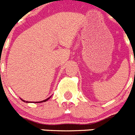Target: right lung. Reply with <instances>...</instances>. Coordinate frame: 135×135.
I'll return each mask as SVG.
<instances>
[{
	"instance_id": "1",
	"label": "right lung",
	"mask_w": 135,
	"mask_h": 135,
	"mask_svg": "<svg viewBox=\"0 0 135 135\" xmlns=\"http://www.w3.org/2000/svg\"><path fill=\"white\" fill-rule=\"evenodd\" d=\"M50 97H49V98H47V99H45V100H43V101H40V102H39V101H38V102H36V103H42V102H45V101H48V100L49 99H50ZM21 99V101H24V102H26V101H24V100L21 99ZM26 103H28V101H26Z\"/></svg>"
}]
</instances>
